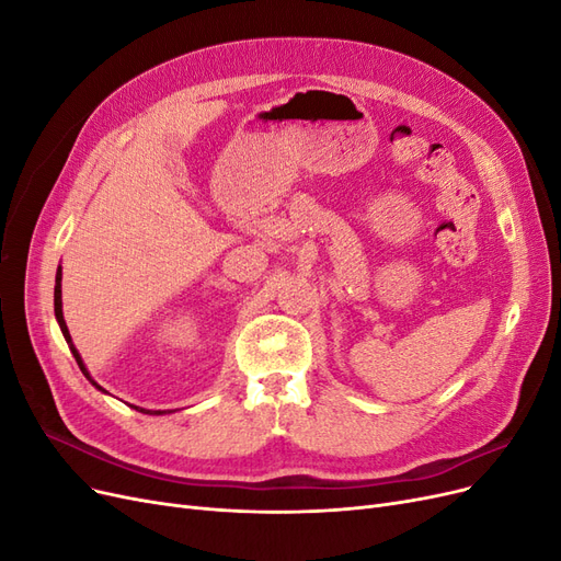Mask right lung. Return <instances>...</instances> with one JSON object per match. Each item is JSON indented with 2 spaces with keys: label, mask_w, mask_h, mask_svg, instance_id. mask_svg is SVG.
Returning a JSON list of instances; mask_svg holds the SVG:
<instances>
[{
  "label": "right lung",
  "mask_w": 561,
  "mask_h": 561,
  "mask_svg": "<svg viewBox=\"0 0 561 561\" xmlns=\"http://www.w3.org/2000/svg\"><path fill=\"white\" fill-rule=\"evenodd\" d=\"M60 278H62V274H60V268H58V274H56V293H54V307H56V318H58V325H60V330H62V334H65V342L70 344V351H72V355L77 358V365H79V369L83 371V375H87V379L93 383V386H98L93 379H91V375L87 371V367H83V363H81V355L77 353V348H75V344H72V336H70V330H67V325H65V318H62V299H60ZM100 388V386H98ZM140 412H145V410H140ZM145 414H149V412H145ZM157 414H161V412H157Z\"/></svg>",
  "instance_id": "1"
}]
</instances>
